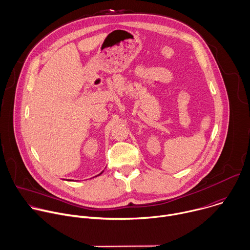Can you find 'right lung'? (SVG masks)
Instances as JSON below:
<instances>
[{"instance_id":"add662e5","label":"right lung","mask_w":250,"mask_h":250,"mask_svg":"<svg viewBox=\"0 0 250 250\" xmlns=\"http://www.w3.org/2000/svg\"><path fill=\"white\" fill-rule=\"evenodd\" d=\"M101 174H102V172H101V173H100V174H99V175H101ZM97 176H98V175H97Z\"/></svg>"}]
</instances>
